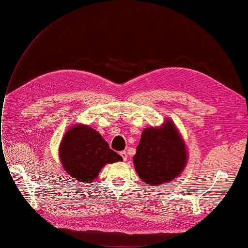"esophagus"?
I'll list each match as a JSON object with an SVG mask.
<instances>
[{
    "mask_svg": "<svg viewBox=\"0 0 248 248\" xmlns=\"http://www.w3.org/2000/svg\"><path fill=\"white\" fill-rule=\"evenodd\" d=\"M120 155L122 156V158H123V160H124V161H126V160H127V157H128V156H127V153H126V151H122V152H120Z\"/></svg>",
    "mask_w": 248,
    "mask_h": 248,
    "instance_id": "esophagus-1",
    "label": "esophagus"
}]
</instances>
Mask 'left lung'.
Listing matches in <instances>:
<instances>
[{
    "mask_svg": "<svg viewBox=\"0 0 248 248\" xmlns=\"http://www.w3.org/2000/svg\"><path fill=\"white\" fill-rule=\"evenodd\" d=\"M186 159L184 141L169 121L161 128L150 127L142 131L133 163L142 181L157 186L181 174Z\"/></svg>",
    "mask_w": 248,
    "mask_h": 248,
    "instance_id": "1",
    "label": "left lung"
}]
</instances>
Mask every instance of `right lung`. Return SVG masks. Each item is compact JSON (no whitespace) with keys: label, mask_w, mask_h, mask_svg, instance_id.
<instances>
[{"label":"right lung","mask_w":248,"mask_h":248,"mask_svg":"<svg viewBox=\"0 0 248 248\" xmlns=\"http://www.w3.org/2000/svg\"><path fill=\"white\" fill-rule=\"evenodd\" d=\"M64 170L79 182L91 183L107 163L121 161L100 134L87 125H76L65 133L60 146Z\"/></svg>","instance_id":"obj_1"}]
</instances>
